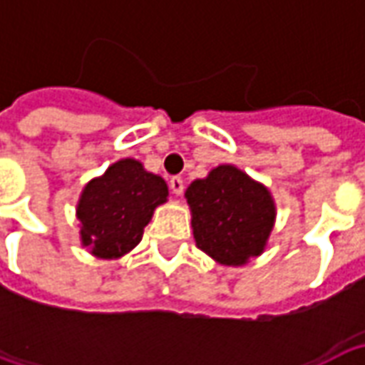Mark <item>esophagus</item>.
Returning a JSON list of instances; mask_svg holds the SVG:
<instances>
[{
  "label": "esophagus",
  "mask_w": 365,
  "mask_h": 365,
  "mask_svg": "<svg viewBox=\"0 0 365 365\" xmlns=\"http://www.w3.org/2000/svg\"><path fill=\"white\" fill-rule=\"evenodd\" d=\"M170 190H172V193H175V195H182V193H183V180H182V178L174 175V178L170 180Z\"/></svg>",
  "instance_id": "obj_1"
}]
</instances>
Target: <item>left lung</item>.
I'll use <instances>...</instances> for the list:
<instances>
[{
  "label": "left lung",
  "instance_id": "1",
  "mask_svg": "<svg viewBox=\"0 0 365 365\" xmlns=\"http://www.w3.org/2000/svg\"><path fill=\"white\" fill-rule=\"evenodd\" d=\"M199 250L240 266L266 246L275 219L269 191L235 166H219L185 191Z\"/></svg>",
  "mask_w": 365,
  "mask_h": 365
}]
</instances>
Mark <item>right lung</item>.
Here are the masks:
<instances>
[{
    "mask_svg": "<svg viewBox=\"0 0 365 365\" xmlns=\"http://www.w3.org/2000/svg\"><path fill=\"white\" fill-rule=\"evenodd\" d=\"M168 197L166 182L146 172L140 162H115L91 180L78 203L82 245L97 258H119L143 240L154 209Z\"/></svg>",
    "mask_w": 365,
    "mask_h": 365,
    "instance_id": "obj_1",
    "label": "right lung"
}]
</instances>
